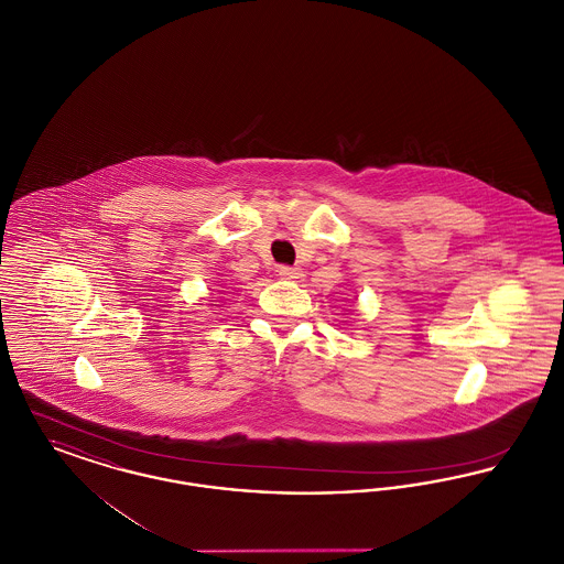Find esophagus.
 Returning <instances> with one entry per match:
<instances>
[{"label": "esophagus", "instance_id": "obj_1", "mask_svg": "<svg viewBox=\"0 0 564 564\" xmlns=\"http://www.w3.org/2000/svg\"><path fill=\"white\" fill-rule=\"evenodd\" d=\"M279 276L281 279H288V281H297V279H302L304 274H302V270L292 269V267H281L279 269Z\"/></svg>", "mask_w": 564, "mask_h": 564}]
</instances>
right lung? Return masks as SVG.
<instances>
[{
  "instance_id": "obj_1",
  "label": "right lung",
  "mask_w": 564,
  "mask_h": 564,
  "mask_svg": "<svg viewBox=\"0 0 564 564\" xmlns=\"http://www.w3.org/2000/svg\"><path fill=\"white\" fill-rule=\"evenodd\" d=\"M212 302H214V300H212ZM215 306H217V304H215Z\"/></svg>"
}]
</instances>
